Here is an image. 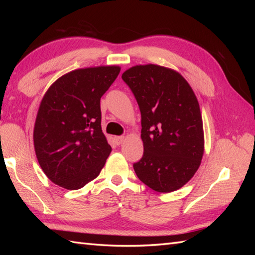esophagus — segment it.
Wrapping results in <instances>:
<instances>
[{"label":"esophagus","mask_w":255,"mask_h":255,"mask_svg":"<svg viewBox=\"0 0 255 255\" xmlns=\"http://www.w3.org/2000/svg\"><path fill=\"white\" fill-rule=\"evenodd\" d=\"M115 140H116V143H117V144H121V143L124 142L125 137H124V136H119V137H116Z\"/></svg>","instance_id":"34e87169"}]
</instances>
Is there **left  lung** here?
<instances>
[{
	"label": "left lung",
	"mask_w": 255,
	"mask_h": 255,
	"mask_svg": "<svg viewBox=\"0 0 255 255\" xmlns=\"http://www.w3.org/2000/svg\"><path fill=\"white\" fill-rule=\"evenodd\" d=\"M122 78L141 113L143 155L133 170L153 191L174 192L194 176L204 154L196 95L180 73L156 64L132 67Z\"/></svg>",
	"instance_id": "8db88e82"
}]
</instances>
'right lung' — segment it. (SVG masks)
I'll return each instance as SVG.
<instances>
[{
	"mask_svg": "<svg viewBox=\"0 0 255 255\" xmlns=\"http://www.w3.org/2000/svg\"><path fill=\"white\" fill-rule=\"evenodd\" d=\"M118 66L78 69L53 82L40 102L34 127L37 160L47 177L79 189L99 176L112 148L102 131L101 97Z\"/></svg>",
	"mask_w": 255,
	"mask_h": 255,
	"instance_id": "right-lung-1",
	"label": "right lung"
}]
</instances>
